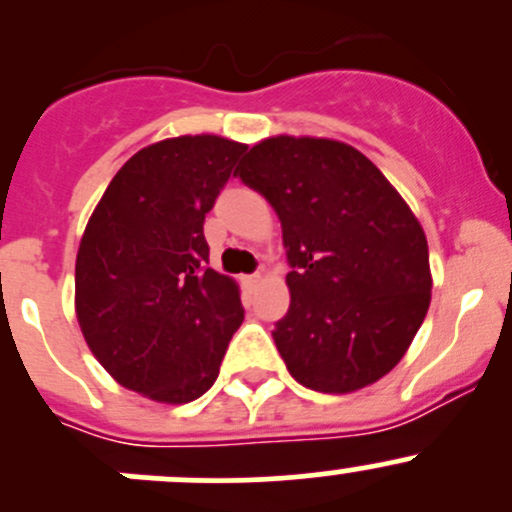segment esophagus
Returning <instances> with one entry per match:
<instances>
[{"label": "esophagus", "instance_id": "1", "mask_svg": "<svg viewBox=\"0 0 512 512\" xmlns=\"http://www.w3.org/2000/svg\"><path fill=\"white\" fill-rule=\"evenodd\" d=\"M260 282H262V275H260V272H257V275H250V277H245V285L250 287V289H255L257 285H260Z\"/></svg>", "mask_w": 512, "mask_h": 512}]
</instances>
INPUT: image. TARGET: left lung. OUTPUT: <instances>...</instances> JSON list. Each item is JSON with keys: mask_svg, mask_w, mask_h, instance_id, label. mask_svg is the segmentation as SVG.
<instances>
[{"mask_svg": "<svg viewBox=\"0 0 512 512\" xmlns=\"http://www.w3.org/2000/svg\"><path fill=\"white\" fill-rule=\"evenodd\" d=\"M235 175L282 223L289 312L275 324L289 374L349 394L389 374L431 304L423 227L364 153L332 138L272 136Z\"/></svg>", "mask_w": 512, "mask_h": 512, "instance_id": "8db88e82", "label": "left lung"}]
</instances>
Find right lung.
I'll list each match as a JSON object with an SVG mask.
<instances>
[{"label": "right lung", "instance_id": "add662e5", "mask_svg": "<svg viewBox=\"0 0 512 512\" xmlns=\"http://www.w3.org/2000/svg\"><path fill=\"white\" fill-rule=\"evenodd\" d=\"M245 143L178 136L141 148L113 175L76 255V319L103 369L158 404L215 384L245 309L210 270L205 215Z\"/></svg>", "mask_w": 512, "mask_h": 512}]
</instances>
